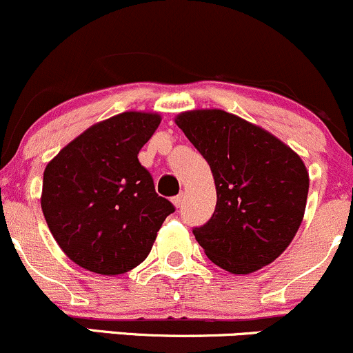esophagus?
Masks as SVG:
<instances>
[{"mask_svg": "<svg viewBox=\"0 0 353 353\" xmlns=\"http://www.w3.org/2000/svg\"><path fill=\"white\" fill-rule=\"evenodd\" d=\"M183 201H184V196H183V194H177V196L172 197V204H174V206H176V208L183 206Z\"/></svg>", "mask_w": 353, "mask_h": 353, "instance_id": "obj_1", "label": "esophagus"}]
</instances>
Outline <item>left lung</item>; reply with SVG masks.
<instances>
[{"label":"left lung","instance_id":"obj_1","mask_svg":"<svg viewBox=\"0 0 353 353\" xmlns=\"http://www.w3.org/2000/svg\"><path fill=\"white\" fill-rule=\"evenodd\" d=\"M176 123L214 177V212L192 230L204 253L233 274L273 263L303 221L310 185L303 161L268 130L219 108L183 112Z\"/></svg>","mask_w":353,"mask_h":353}]
</instances>
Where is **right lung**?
<instances>
[{"instance_id": "right-lung-1", "label": "right lung", "mask_w": 353, "mask_h": 353, "mask_svg": "<svg viewBox=\"0 0 353 353\" xmlns=\"http://www.w3.org/2000/svg\"><path fill=\"white\" fill-rule=\"evenodd\" d=\"M161 115L123 112L88 127L43 172L41 209L67 256L99 274H122L147 258L174 206L137 154Z\"/></svg>"}]
</instances>
